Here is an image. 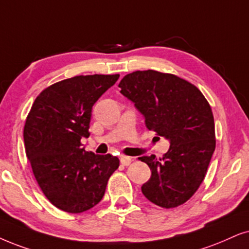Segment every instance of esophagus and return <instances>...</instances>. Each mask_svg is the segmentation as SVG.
I'll use <instances>...</instances> for the list:
<instances>
[{
  "label": "esophagus",
  "mask_w": 249,
  "mask_h": 249,
  "mask_svg": "<svg viewBox=\"0 0 249 249\" xmlns=\"http://www.w3.org/2000/svg\"><path fill=\"white\" fill-rule=\"evenodd\" d=\"M131 162H132L131 157H128V156H122V157H121V163H122V164L124 165V166L130 165Z\"/></svg>",
  "instance_id": "1"
}]
</instances>
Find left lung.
Listing matches in <instances>:
<instances>
[{
	"instance_id": "1",
	"label": "left lung",
	"mask_w": 249,
	"mask_h": 249,
	"mask_svg": "<svg viewBox=\"0 0 249 249\" xmlns=\"http://www.w3.org/2000/svg\"><path fill=\"white\" fill-rule=\"evenodd\" d=\"M144 116L148 130L170 140L168 153L139 157L152 170L141 187L150 202L176 208L193 196L206 177L216 147L210 105L200 89L178 75L134 71L118 85Z\"/></svg>"
}]
</instances>
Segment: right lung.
<instances>
[{"label":"right lung","mask_w":249,"mask_h":249,"mask_svg":"<svg viewBox=\"0 0 249 249\" xmlns=\"http://www.w3.org/2000/svg\"><path fill=\"white\" fill-rule=\"evenodd\" d=\"M118 78L90 74L58 81L36 96L28 112L26 156L42 193L63 212L79 213L96 206L118 169V157L86 152L80 142L89 137L94 103Z\"/></svg>","instance_id":"1"}]
</instances>
